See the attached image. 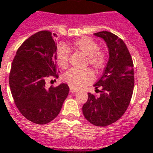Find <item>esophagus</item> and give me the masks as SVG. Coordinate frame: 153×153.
Instances as JSON below:
<instances>
[{
	"label": "esophagus",
	"mask_w": 153,
	"mask_h": 153,
	"mask_svg": "<svg viewBox=\"0 0 153 153\" xmlns=\"http://www.w3.org/2000/svg\"><path fill=\"white\" fill-rule=\"evenodd\" d=\"M70 91L71 92V93H75V92H78V91L75 89H73V88H71V89H70Z\"/></svg>",
	"instance_id": "1"
}]
</instances>
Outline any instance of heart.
Returning <instances> with one entry per match:
<instances>
[{"mask_svg":"<svg viewBox=\"0 0 153 153\" xmlns=\"http://www.w3.org/2000/svg\"><path fill=\"white\" fill-rule=\"evenodd\" d=\"M72 48L87 56V64H89L96 72L101 71L108 62L107 53L100 50V45L95 40L88 37H83L74 41L71 44ZM70 50L65 45H60L56 51V60L62 69L69 66ZM94 79L91 70L84 69L82 71L71 70L64 74L63 79L66 83L74 89H80L88 84Z\"/></svg>","mask_w":153,"mask_h":153,"instance_id":"obj_1","label":"heart"}]
</instances>
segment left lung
Returning a JSON list of instances; mask_svg holds the SVG:
<instances>
[{
	"instance_id": "1",
	"label": "left lung",
	"mask_w": 153,
	"mask_h": 153,
	"mask_svg": "<svg viewBox=\"0 0 153 153\" xmlns=\"http://www.w3.org/2000/svg\"><path fill=\"white\" fill-rule=\"evenodd\" d=\"M94 34L106 42L109 59L102 77L94 85L95 89L102 88L100 95L95 97L88 93L82 113L92 124L106 127L118 120L129 106L134 88L133 62L127 45L118 36L108 31Z\"/></svg>"
}]
</instances>
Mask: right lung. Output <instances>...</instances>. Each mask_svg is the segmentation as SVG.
Returning a JSON list of instances; mask_svg holds the SVG:
<instances>
[{
	"label": "right lung",
	"instance_id": "add662e5",
	"mask_svg": "<svg viewBox=\"0 0 153 153\" xmlns=\"http://www.w3.org/2000/svg\"><path fill=\"white\" fill-rule=\"evenodd\" d=\"M53 36L42 30L27 38L17 50L9 73L15 104L25 118L37 124L57 117L70 91L66 83L45 88L47 78H58Z\"/></svg>",
	"mask_w": 153,
	"mask_h": 153
}]
</instances>
